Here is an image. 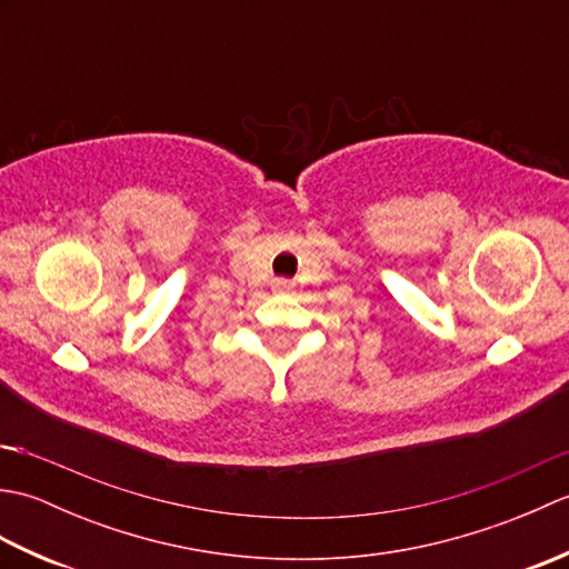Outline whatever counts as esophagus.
Returning <instances> with one entry per match:
<instances>
[{
  "instance_id": "34e87169",
  "label": "esophagus",
  "mask_w": 569,
  "mask_h": 569,
  "mask_svg": "<svg viewBox=\"0 0 569 569\" xmlns=\"http://www.w3.org/2000/svg\"><path fill=\"white\" fill-rule=\"evenodd\" d=\"M291 281H286V278H276V281H273V291H278V293H288V291H291Z\"/></svg>"
}]
</instances>
